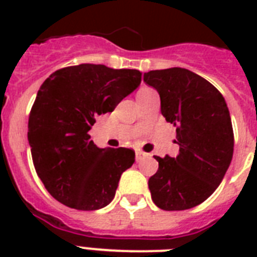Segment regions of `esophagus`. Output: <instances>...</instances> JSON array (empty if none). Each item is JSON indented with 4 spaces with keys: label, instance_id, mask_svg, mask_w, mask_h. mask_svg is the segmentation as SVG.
<instances>
[{
    "label": "esophagus",
    "instance_id": "34e87169",
    "mask_svg": "<svg viewBox=\"0 0 257 257\" xmlns=\"http://www.w3.org/2000/svg\"><path fill=\"white\" fill-rule=\"evenodd\" d=\"M147 156H148V155H147V153H144V152H141V151H137V152H136V160L137 161L143 160V159H144V157H147Z\"/></svg>",
    "mask_w": 257,
    "mask_h": 257
}]
</instances>
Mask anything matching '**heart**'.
<instances>
[{
	"label": "heart",
	"instance_id": "1",
	"mask_svg": "<svg viewBox=\"0 0 257 257\" xmlns=\"http://www.w3.org/2000/svg\"><path fill=\"white\" fill-rule=\"evenodd\" d=\"M155 90L151 88H141L139 92H137V98H140V97L143 96H147V94H149V93H153Z\"/></svg>",
	"mask_w": 257,
	"mask_h": 257
}]
</instances>
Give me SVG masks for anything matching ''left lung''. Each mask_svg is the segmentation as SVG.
Segmentation results:
<instances>
[{
  "mask_svg": "<svg viewBox=\"0 0 257 257\" xmlns=\"http://www.w3.org/2000/svg\"><path fill=\"white\" fill-rule=\"evenodd\" d=\"M144 82L160 94L161 114L176 128L179 156H155L149 179L153 203L164 211L199 205L219 187L233 155V129L223 94L184 68L151 70Z\"/></svg>",
  "mask_w": 257,
  "mask_h": 257,
  "instance_id": "obj_1",
  "label": "left lung"
}]
</instances>
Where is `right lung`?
Listing matches in <instances>:
<instances>
[{
    "label": "right lung",
    "instance_id": "obj_1",
    "mask_svg": "<svg viewBox=\"0 0 257 257\" xmlns=\"http://www.w3.org/2000/svg\"><path fill=\"white\" fill-rule=\"evenodd\" d=\"M140 82V70L80 64L56 70L40 86L28 140L38 177L57 201L78 211L112 201L135 151L101 149L88 132L97 116L113 112Z\"/></svg>",
    "mask_w": 257,
    "mask_h": 257
}]
</instances>
